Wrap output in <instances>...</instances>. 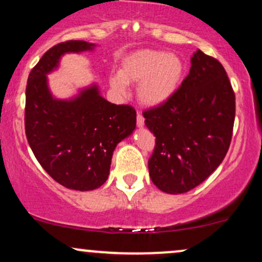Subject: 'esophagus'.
<instances>
[{"label": "esophagus", "mask_w": 262, "mask_h": 262, "mask_svg": "<svg viewBox=\"0 0 262 262\" xmlns=\"http://www.w3.org/2000/svg\"><path fill=\"white\" fill-rule=\"evenodd\" d=\"M137 125L139 128H141L144 125V117L141 116L140 113H138V116H137Z\"/></svg>", "instance_id": "obj_1"}]
</instances>
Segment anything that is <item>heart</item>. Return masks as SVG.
Instances as JSON below:
<instances>
[{
  "label": "heart",
  "mask_w": 262,
  "mask_h": 262,
  "mask_svg": "<svg viewBox=\"0 0 262 262\" xmlns=\"http://www.w3.org/2000/svg\"><path fill=\"white\" fill-rule=\"evenodd\" d=\"M185 65L175 54L160 50H139L123 59L118 74L110 77L114 92L124 95L127 83H139L138 100L141 104L156 107L169 101L179 90Z\"/></svg>",
  "instance_id": "1"
}]
</instances>
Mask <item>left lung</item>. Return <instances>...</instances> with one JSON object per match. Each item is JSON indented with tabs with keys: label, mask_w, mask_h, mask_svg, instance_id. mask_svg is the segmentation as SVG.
I'll list each match as a JSON object with an SVG mask.
<instances>
[{
	"label": "left lung",
	"mask_w": 262,
	"mask_h": 262,
	"mask_svg": "<svg viewBox=\"0 0 262 262\" xmlns=\"http://www.w3.org/2000/svg\"><path fill=\"white\" fill-rule=\"evenodd\" d=\"M155 135L149 159L154 185L170 194L202 183L223 161L235 118V95L223 65L200 49L175 95L143 113Z\"/></svg>",
	"instance_id": "left-lung-1"
}]
</instances>
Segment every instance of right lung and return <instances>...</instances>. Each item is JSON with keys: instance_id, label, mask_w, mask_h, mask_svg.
Returning <instances> with one entry per match:
<instances>
[{"instance_id": "1", "label": "right lung", "mask_w": 262, "mask_h": 262, "mask_svg": "<svg viewBox=\"0 0 262 262\" xmlns=\"http://www.w3.org/2000/svg\"><path fill=\"white\" fill-rule=\"evenodd\" d=\"M96 44L69 40L50 48L32 69L26 89L25 124L29 146L56 182L76 191L101 187L110 175L117 144L133 133L137 112L100 95L96 83L70 100H58L48 86L68 53L92 52Z\"/></svg>"}]
</instances>
